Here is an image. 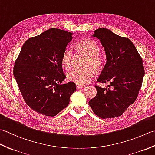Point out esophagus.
<instances>
[{
    "label": "esophagus",
    "mask_w": 155,
    "mask_h": 155,
    "mask_svg": "<svg viewBox=\"0 0 155 155\" xmlns=\"http://www.w3.org/2000/svg\"><path fill=\"white\" fill-rule=\"evenodd\" d=\"M76 87H77V88H78V89H79V88H83L84 87V85H79V84H77L76 85Z\"/></svg>",
    "instance_id": "obj_1"
}]
</instances>
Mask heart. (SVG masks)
<instances>
[{
    "mask_svg": "<svg viewBox=\"0 0 155 155\" xmlns=\"http://www.w3.org/2000/svg\"><path fill=\"white\" fill-rule=\"evenodd\" d=\"M75 47L78 51L87 56L85 66L83 69H73L67 74V79L79 85L87 84L94 74V69L98 71L103 65V58L99 53V46L96 42L91 39H83L77 42ZM72 58V51L66 48L61 56V64L66 68L71 66Z\"/></svg>",
    "mask_w": 155,
    "mask_h": 155,
    "instance_id": "heart-1",
    "label": "heart"
}]
</instances>
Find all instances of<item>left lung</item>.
Returning a JSON list of instances; mask_svg holds the SVG:
<instances>
[{
  "mask_svg": "<svg viewBox=\"0 0 155 155\" xmlns=\"http://www.w3.org/2000/svg\"><path fill=\"white\" fill-rule=\"evenodd\" d=\"M104 48L107 63L97 82L108 83V88L95 85L97 95L89 105L97 116L112 118L121 116L134 103L142 86L144 74L143 59L134 44L107 28L94 31Z\"/></svg>",
  "mask_w": 155,
  "mask_h": 155,
  "instance_id": "left-lung-1",
  "label": "left lung"
}]
</instances>
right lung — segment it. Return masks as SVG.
<instances>
[{"instance_id": "1", "label": "right lung", "mask_w": 155, "mask_h": 155, "mask_svg": "<svg viewBox=\"0 0 155 155\" xmlns=\"http://www.w3.org/2000/svg\"><path fill=\"white\" fill-rule=\"evenodd\" d=\"M72 32L51 28L23 44L15 61L13 74L23 99L34 111L54 117L68 106L76 91L66 78L61 59L72 39Z\"/></svg>"}]
</instances>
